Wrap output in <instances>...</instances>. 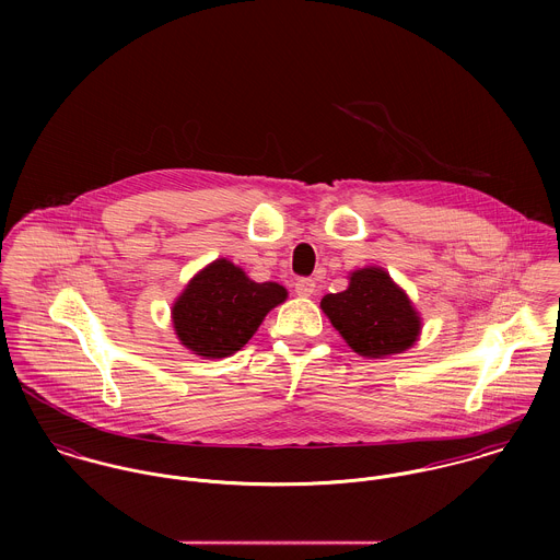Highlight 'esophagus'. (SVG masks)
<instances>
[{
	"instance_id": "obj_1",
	"label": "esophagus",
	"mask_w": 560,
	"mask_h": 560,
	"mask_svg": "<svg viewBox=\"0 0 560 560\" xmlns=\"http://www.w3.org/2000/svg\"><path fill=\"white\" fill-rule=\"evenodd\" d=\"M317 291V282L313 278H298L295 280V293L302 298H311Z\"/></svg>"
}]
</instances>
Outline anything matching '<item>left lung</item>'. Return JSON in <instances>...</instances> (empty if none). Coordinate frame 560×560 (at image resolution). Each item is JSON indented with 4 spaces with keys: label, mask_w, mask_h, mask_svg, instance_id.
I'll list each match as a JSON object with an SVG mask.
<instances>
[{
    "label": "left lung",
    "mask_w": 560,
    "mask_h": 560,
    "mask_svg": "<svg viewBox=\"0 0 560 560\" xmlns=\"http://www.w3.org/2000/svg\"><path fill=\"white\" fill-rule=\"evenodd\" d=\"M320 308L347 345L366 358L402 353L420 331L411 302L380 267L353 271L349 289L325 295Z\"/></svg>",
    "instance_id": "obj_1"
}]
</instances>
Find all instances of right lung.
I'll list each match as a JSON object with an SVG mask.
<instances>
[{"label":"right lung","mask_w":560,"mask_h":560,"mask_svg":"<svg viewBox=\"0 0 560 560\" xmlns=\"http://www.w3.org/2000/svg\"><path fill=\"white\" fill-rule=\"evenodd\" d=\"M287 300L276 282H252L220 258L202 269L172 308L180 342L202 358H226L254 336L265 315Z\"/></svg>","instance_id":"add662e5"}]
</instances>
